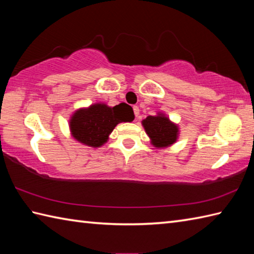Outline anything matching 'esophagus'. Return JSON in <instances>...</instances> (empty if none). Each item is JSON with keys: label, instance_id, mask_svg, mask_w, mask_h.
Listing matches in <instances>:
<instances>
[{"label": "esophagus", "instance_id": "1", "mask_svg": "<svg viewBox=\"0 0 254 254\" xmlns=\"http://www.w3.org/2000/svg\"><path fill=\"white\" fill-rule=\"evenodd\" d=\"M133 111H134V115H135V117L137 118V117H138V115H139V109H138V107H137V106H134V107H133Z\"/></svg>", "mask_w": 254, "mask_h": 254}]
</instances>
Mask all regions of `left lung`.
<instances>
[{"label": "left lung", "mask_w": 254, "mask_h": 254, "mask_svg": "<svg viewBox=\"0 0 254 254\" xmlns=\"http://www.w3.org/2000/svg\"><path fill=\"white\" fill-rule=\"evenodd\" d=\"M142 126L150 139V144L156 148L169 147L179 138V126L172 122L164 112L145 118L142 120Z\"/></svg>", "instance_id": "left-lung-1"}]
</instances>
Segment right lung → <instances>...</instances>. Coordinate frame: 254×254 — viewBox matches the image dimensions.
Here are the masks:
<instances>
[{"label": "right lung", "instance_id": "right-lung-1", "mask_svg": "<svg viewBox=\"0 0 254 254\" xmlns=\"http://www.w3.org/2000/svg\"><path fill=\"white\" fill-rule=\"evenodd\" d=\"M133 120V110L127 104L109 107L105 102H96L75 110L68 120V127L75 141L97 148L108 142L119 123Z\"/></svg>", "mask_w": 254, "mask_h": 254}]
</instances>
